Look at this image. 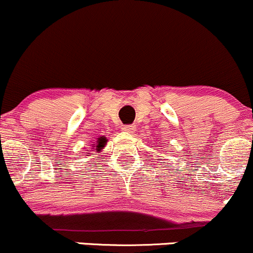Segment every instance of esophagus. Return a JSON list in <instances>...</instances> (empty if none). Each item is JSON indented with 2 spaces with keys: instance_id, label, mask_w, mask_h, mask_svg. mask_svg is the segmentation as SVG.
<instances>
[{
  "instance_id": "obj_1",
  "label": "esophagus",
  "mask_w": 253,
  "mask_h": 253,
  "mask_svg": "<svg viewBox=\"0 0 253 253\" xmlns=\"http://www.w3.org/2000/svg\"><path fill=\"white\" fill-rule=\"evenodd\" d=\"M122 129L125 132H134L135 126H133V125H125V126H122Z\"/></svg>"
}]
</instances>
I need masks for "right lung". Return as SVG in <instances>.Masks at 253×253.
I'll use <instances>...</instances> for the list:
<instances>
[{"mask_svg":"<svg viewBox=\"0 0 253 253\" xmlns=\"http://www.w3.org/2000/svg\"><path fill=\"white\" fill-rule=\"evenodd\" d=\"M105 144H106V139H105V137L98 138V140H97V145H95V147H97V151H98V150H100V149H102L103 147H105Z\"/></svg>","mask_w":253,"mask_h":253,"instance_id":"right-lung-1","label":"right lung"}]
</instances>
